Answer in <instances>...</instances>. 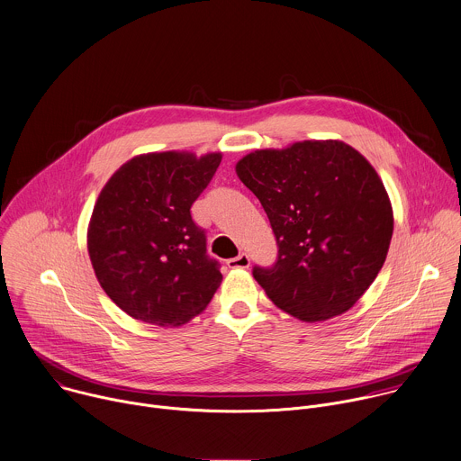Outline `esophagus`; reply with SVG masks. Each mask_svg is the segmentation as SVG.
I'll return each instance as SVG.
<instances>
[{"mask_svg":"<svg viewBox=\"0 0 461 461\" xmlns=\"http://www.w3.org/2000/svg\"><path fill=\"white\" fill-rule=\"evenodd\" d=\"M227 265H229V268H247L250 265V258L245 252H241L236 258H230L227 261Z\"/></svg>","mask_w":461,"mask_h":461,"instance_id":"34e87169","label":"esophagus"}]
</instances>
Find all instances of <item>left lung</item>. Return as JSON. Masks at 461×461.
<instances>
[{
  "mask_svg": "<svg viewBox=\"0 0 461 461\" xmlns=\"http://www.w3.org/2000/svg\"><path fill=\"white\" fill-rule=\"evenodd\" d=\"M236 174L278 241L276 265L252 270L270 302L309 323L347 312L376 280L394 230L375 167L339 140H305L258 149Z\"/></svg>",
  "mask_w": 461,
  "mask_h": 461,
  "instance_id": "8db88e82",
  "label": "left lung"
}]
</instances>
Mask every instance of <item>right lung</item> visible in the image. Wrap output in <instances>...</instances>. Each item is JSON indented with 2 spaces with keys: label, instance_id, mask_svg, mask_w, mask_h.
<instances>
[{
  "label": "right lung",
  "instance_id": "right-lung-1",
  "mask_svg": "<svg viewBox=\"0 0 461 461\" xmlns=\"http://www.w3.org/2000/svg\"><path fill=\"white\" fill-rule=\"evenodd\" d=\"M221 152L140 154L105 183L86 229L92 268L131 318L179 327L202 314L223 276L207 256L191 207L220 167Z\"/></svg>",
  "mask_w": 461,
  "mask_h": 461
}]
</instances>
